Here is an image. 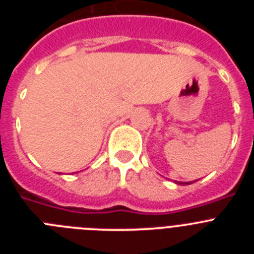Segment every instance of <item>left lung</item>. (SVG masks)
<instances>
[{
	"mask_svg": "<svg viewBox=\"0 0 254 254\" xmlns=\"http://www.w3.org/2000/svg\"><path fill=\"white\" fill-rule=\"evenodd\" d=\"M194 182H196V181H194ZM176 183H177V185H181V186H187V185H192L193 182H178V181H176Z\"/></svg>",
	"mask_w": 254,
	"mask_h": 254,
	"instance_id": "8db88e82",
	"label": "left lung"
}]
</instances>
